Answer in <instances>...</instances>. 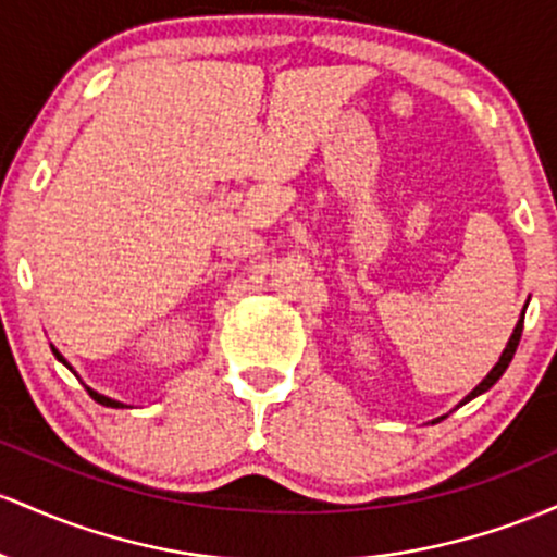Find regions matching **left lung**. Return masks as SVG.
<instances>
[{
  "label": "left lung",
  "mask_w": 557,
  "mask_h": 557,
  "mask_svg": "<svg viewBox=\"0 0 557 557\" xmlns=\"http://www.w3.org/2000/svg\"><path fill=\"white\" fill-rule=\"evenodd\" d=\"M521 331H523V312H521V321L516 323V329H513V334H510V339H508V345H505V349H503V355H499V360L495 362V368H492L490 373H486V379L481 381V384L476 386V389L471 392V395H468L463 403H468V399H473V397H479L481 392H486L490 389L492 384H495V381L503 376L505 373V368H508V362L513 360V355H516V347H518V342H521Z\"/></svg>",
  "instance_id": "left-lung-1"
}]
</instances>
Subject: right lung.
Returning a JSON list of instances; mask_svg holds the SVG:
<instances>
[{
  "instance_id": "obj_1",
  "label": "right lung",
  "mask_w": 557,
  "mask_h": 557,
  "mask_svg": "<svg viewBox=\"0 0 557 557\" xmlns=\"http://www.w3.org/2000/svg\"><path fill=\"white\" fill-rule=\"evenodd\" d=\"M52 352L58 355V360H62V355L58 352V349H52ZM62 362H65V360H62ZM65 366H67V362H65ZM67 368H71V366H67ZM86 392H89L91 399H97L99 405H104V408H123V403H115V399H110V397H104V395H97V392L89 389V386H86Z\"/></svg>"
}]
</instances>
